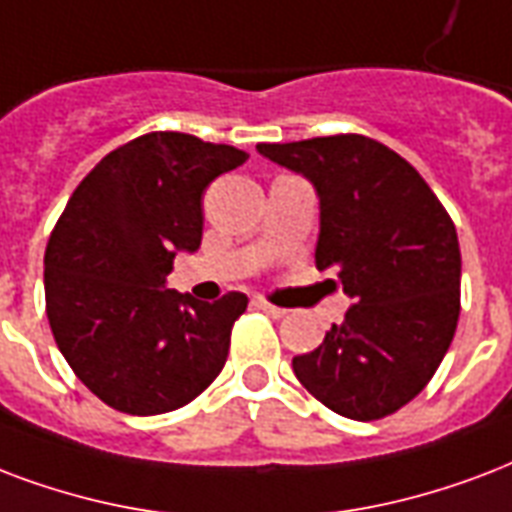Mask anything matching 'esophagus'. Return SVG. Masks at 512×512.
Instances as JSON below:
<instances>
[{"mask_svg": "<svg viewBox=\"0 0 512 512\" xmlns=\"http://www.w3.org/2000/svg\"><path fill=\"white\" fill-rule=\"evenodd\" d=\"M255 306L260 308V311H265V314H268V317H273V319L287 317V308L273 306V303H268V300H263V298H257V300H255Z\"/></svg>", "mask_w": 512, "mask_h": 512, "instance_id": "1", "label": "esophagus"}]
</instances>
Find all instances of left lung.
Segmentation results:
<instances>
[{
	"mask_svg": "<svg viewBox=\"0 0 512 512\" xmlns=\"http://www.w3.org/2000/svg\"><path fill=\"white\" fill-rule=\"evenodd\" d=\"M257 150L317 187V268H335L354 300L317 349L292 360L295 376L346 419L400 411L454 341L462 282L454 220L419 171L370 136L263 142Z\"/></svg>",
	"mask_w": 512,
	"mask_h": 512,
	"instance_id": "8db88e82",
	"label": "left lung"
}]
</instances>
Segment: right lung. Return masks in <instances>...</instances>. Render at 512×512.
<instances>
[{
	"mask_svg": "<svg viewBox=\"0 0 512 512\" xmlns=\"http://www.w3.org/2000/svg\"><path fill=\"white\" fill-rule=\"evenodd\" d=\"M244 150L177 131L136 136L77 185L45 249V311L58 349L101 403L177 411L220 376L244 292L214 303L166 290L177 252L204 236V190Z\"/></svg>",
	"mask_w": 512,
	"mask_h": 512,
	"instance_id": "add662e5",
	"label": "right lung"
}]
</instances>
